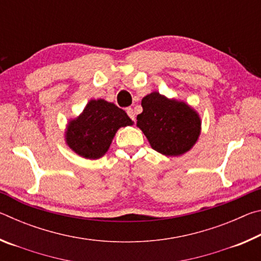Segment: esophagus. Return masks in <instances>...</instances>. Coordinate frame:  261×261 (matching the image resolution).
<instances>
[{"label": "esophagus", "instance_id": "1", "mask_svg": "<svg viewBox=\"0 0 261 261\" xmlns=\"http://www.w3.org/2000/svg\"><path fill=\"white\" fill-rule=\"evenodd\" d=\"M126 113H127V115H129V117L131 118L132 121H136V115L134 113V110H132V108H127Z\"/></svg>", "mask_w": 261, "mask_h": 261}]
</instances>
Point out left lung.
Instances as JSON below:
<instances>
[{
	"mask_svg": "<svg viewBox=\"0 0 261 261\" xmlns=\"http://www.w3.org/2000/svg\"><path fill=\"white\" fill-rule=\"evenodd\" d=\"M141 107L143 113L137 116V126L156 152L166 156H179L197 143L201 120L187 102L169 99L155 91L144 96Z\"/></svg>",
	"mask_w": 261,
	"mask_h": 261,
	"instance_id": "8db88e82",
	"label": "left lung"
}]
</instances>
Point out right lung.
Here are the masks:
<instances>
[{
    "label": "right lung",
    "mask_w": 261,
    "mask_h": 261,
    "mask_svg": "<svg viewBox=\"0 0 261 261\" xmlns=\"http://www.w3.org/2000/svg\"><path fill=\"white\" fill-rule=\"evenodd\" d=\"M132 124L124 110L115 103L90 100L83 113L68 122L65 143L79 156L95 160L108 152L120 127Z\"/></svg>",
    "instance_id": "right-lung-1"
}]
</instances>
